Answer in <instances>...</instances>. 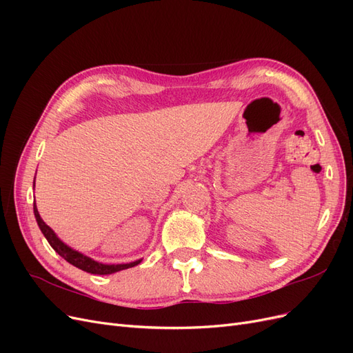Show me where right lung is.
<instances>
[{
	"label": "right lung",
	"mask_w": 353,
	"mask_h": 353,
	"mask_svg": "<svg viewBox=\"0 0 353 353\" xmlns=\"http://www.w3.org/2000/svg\"><path fill=\"white\" fill-rule=\"evenodd\" d=\"M34 187H35V183H34ZM34 213H35V218H37V222H38V227L41 230V232L44 234V237L47 239V241L50 243V245L52 249H54L63 259L68 261L69 263H72L73 266H77V268L85 271V272H90V274H97V275H108V274H114L117 271H122V270H128V268H132V266L140 263L143 259H138V261H134V262H130V263H113V265H109V263H101V262H97L94 261L92 258H90V256L83 254L78 250L72 249L70 245H68L65 241H61L57 234L52 231L47 223L42 221V218L39 216V212H38V208L34 203Z\"/></svg>",
	"instance_id": "1"
}]
</instances>
